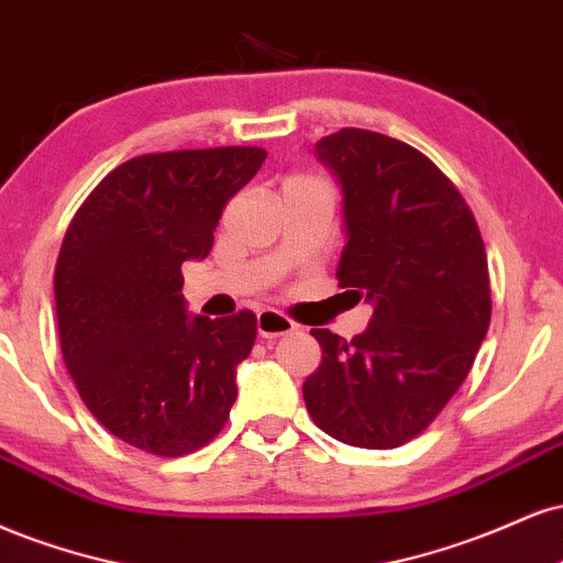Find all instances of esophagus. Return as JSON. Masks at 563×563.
<instances>
[{
	"mask_svg": "<svg viewBox=\"0 0 563 563\" xmlns=\"http://www.w3.org/2000/svg\"><path fill=\"white\" fill-rule=\"evenodd\" d=\"M295 332V321H289L287 316L276 313V310H261L257 313V334L263 340H274V336Z\"/></svg>",
	"mask_w": 563,
	"mask_h": 563,
	"instance_id": "1",
	"label": "esophagus"
}]
</instances>
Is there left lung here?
<instances>
[{
  "label": "left lung",
  "instance_id": "obj_1",
  "mask_svg": "<svg viewBox=\"0 0 563 563\" xmlns=\"http://www.w3.org/2000/svg\"><path fill=\"white\" fill-rule=\"evenodd\" d=\"M342 187L340 287L374 306L353 340L310 329L321 366L302 385L316 427L389 451L438 419L490 327V274L477 221L442 170L398 139L342 129L316 142Z\"/></svg>",
  "mask_w": 563,
  "mask_h": 563
}]
</instances>
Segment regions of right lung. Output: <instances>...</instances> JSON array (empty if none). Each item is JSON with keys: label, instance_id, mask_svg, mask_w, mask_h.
I'll use <instances>...</instances> for the list:
<instances>
[{"label": "right lung", "instance_id": "obj_1", "mask_svg": "<svg viewBox=\"0 0 563 563\" xmlns=\"http://www.w3.org/2000/svg\"><path fill=\"white\" fill-rule=\"evenodd\" d=\"M263 161L261 147L131 157L65 231L55 268L63 361L91 416L139 451L176 459L227 424L257 319L189 316L181 263L208 257L223 205Z\"/></svg>", "mask_w": 563, "mask_h": 563}]
</instances>
